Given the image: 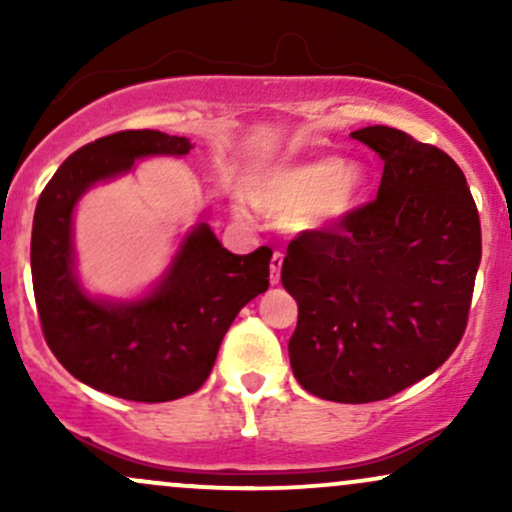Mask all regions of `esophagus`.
<instances>
[{"instance_id": "obj_1", "label": "esophagus", "mask_w": 512, "mask_h": 512, "mask_svg": "<svg viewBox=\"0 0 512 512\" xmlns=\"http://www.w3.org/2000/svg\"><path fill=\"white\" fill-rule=\"evenodd\" d=\"M281 264H284V255H281V252H274L272 262H269V284H279Z\"/></svg>"}]
</instances>
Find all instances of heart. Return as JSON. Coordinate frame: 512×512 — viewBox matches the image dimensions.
<instances>
[{
  "label": "heart",
  "mask_w": 512,
  "mask_h": 512,
  "mask_svg": "<svg viewBox=\"0 0 512 512\" xmlns=\"http://www.w3.org/2000/svg\"><path fill=\"white\" fill-rule=\"evenodd\" d=\"M368 190V168L334 156L298 158L255 168L245 197L257 209L286 219L293 233H320L358 207Z\"/></svg>",
  "instance_id": "1"
}]
</instances>
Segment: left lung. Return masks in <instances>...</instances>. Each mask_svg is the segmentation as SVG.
<instances>
[{
	"label": "left lung",
	"mask_w": 512,
	"mask_h": 512,
	"mask_svg": "<svg viewBox=\"0 0 512 512\" xmlns=\"http://www.w3.org/2000/svg\"><path fill=\"white\" fill-rule=\"evenodd\" d=\"M385 161L378 197L334 231L289 245L281 284L296 298L293 375L342 404L387 399L431 375L467 325L481 226L445 151L402 129L351 132Z\"/></svg>",
	"instance_id": "8db88e82"
}]
</instances>
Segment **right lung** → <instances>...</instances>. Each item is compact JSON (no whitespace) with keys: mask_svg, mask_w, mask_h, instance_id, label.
I'll use <instances>...</instances> for the list:
<instances>
[{"mask_svg":"<svg viewBox=\"0 0 512 512\" xmlns=\"http://www.w3.org/2000/svg\"><path fill=\"white\" fill-rule=\"evenodd\" d=\"M190 149L187 137L156 129L110 134L74 151L38 199L31 274L40 322L57 361L93 390L132 402L190 395L207 380L240 308L267 291L272 250L233 255L207 221L182 233L163 274L137 296H96L81 284L74 248L81 197L132 173L137 161L182 158Z\"/></svg>","mask_w":512,"mask_h":512,"instance_id":"1","label":"right lung"}]
</instances>
